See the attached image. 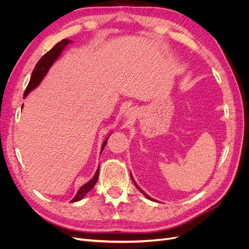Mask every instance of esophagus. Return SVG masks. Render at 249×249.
I'll return each mask as SVG.
<instances>
[{
	"label": "esophagus",
	"mask_w": 249,
	"mask_h": 249,
	"mask_svg": "<svg viewBox=\"0 0 249 249\" xmlns=\"http://www.w3.org/2000/svg\"><path fill=\"white\" fill-rule=\"evenodd\" d=\"M125 114H126L127 117H131V115L133 116V110H132V109H129V110H127V112L125 113Z\"/></svg>",
	"instance_id": "obj_1"
}]
</instances>
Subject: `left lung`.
Returning a JSON list of instances; mask_svg holds the SVG:
<instances>
[{"mask_svg":"<svg viewBox=\"0 0 249 249\" xmlns=\"http://www.w3.org/2000/svg\"><path fill=\"white\" fill-rule=\"evenodd\" d=\"M131 178H132V179H133V182H134V184H135V186H136V187H137V189H138V190H139V191H140V192H141V193H142V194H143V195H144V196H145V197H146V198H148V199H150V200H154V201H156V200H155V199H153V198H152V197H150V196H148V195H147V194H146V193H145V192H143V191H142V190H141V189H140V188H139V187H138V185H137V184H136V182H135V180H134V178H133V177H132V175H131Z\"/></svg>","mask_w":249,"mask_h":249,"instance_id":"8db88e82","label":"left lung"}]
</instances>
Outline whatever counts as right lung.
Wrapping results in <instances>:
<instances>
[{
  "label": "right lung",
  "instance_id": "add662e5",
  "mask_svg": "<svg viewBox=\"0 0 249 249\" xmlns=\"http://www.w3.org/2000/svg\"><path fill=\"white\" fill-rule=\"evenodd\" d=\"M71 42H72V41L70 40V39H66V38L61 40L60 42H58L57 44H55L54 48H53L52 50H50L48 53H46V54H44L40 58V60H39L38 62H37L35 69H34V71L32 72L31 79H30V82H29V84H28V86L26 88V91L24 93V97H26L29 94L30 91H32L34 88H36L37 86L39 85V83L44 78V76H46V74L48 73V71L51 69V66L53 65V63H54L56 60L58 59V57L61 55L62 51L64 50V48L67 46V44H70ZM108 138L104 141L103 146H102V150L104 149L105 146H106ZM97 178H99V169L96 170L94 177L91 179H90L88 183H86L85 185H83L80 188L78 193L76 194V196H74L71 199V202L79 201L83 197H84L85 195L94 187V185L97 182Z\"/></svg>",
  "mask_w": 249,
  "mask_h": 249
}]
</instances>
